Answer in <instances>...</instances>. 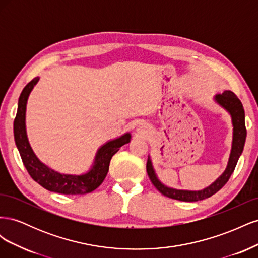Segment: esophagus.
<instances>
[{
  "instance_id": "esophagus-1",
  "label": "esophagus",
  "mask_w": 258,
  "mask_h": 258,
  "mask_svg": "<svg viewBox=\"0 0 258 258\" xmlns=\"http://www.w3.org/2000/svg\"><path fill=\"white\" fill-rule=\"evenodd\" d=\"M138 130L140 131V132H142V134H145V132H148L147 130V127L145 126V124L144 123H141V124H140V126H139V128H138Z\"/></svg>"
}]
</instances>
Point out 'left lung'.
<instances>
[{"label":"left lung","instance_id":"8db88e82","mask_svg":"<svg viewBox=\"0 0 258 258\" xmlns=\"http://www.w3.org/2000/svg\"><path fill=\"white\" fill-rule=\"evenodd\" d=\"M215 102L224 107L231 116V121L233 126V136H232V146L229 156L228 165L224 173L218 177L215 182H213L207 188L202 190H183V189H175L171 188L166 185H163L156 175L155 170L152 165V160L148 156L146 162V171L150 176L153 185L157 188L163 196L169 197L171 199H175L179 201L186 202H195L199 200L207 199L211 196H213L220 190L222 187L228 182L229 177L231 176L233 170H235L239 157L243 152V147L246 138V128H245V114L244 108L242 105L241 101L232 91L226 90L220 95L214 97Z\"/></svg>","mask_w":258,"mask_h":258}]
</instances>
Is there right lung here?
<instances>
[{
  "label": "right lung",
  "instance_id": "obj_1",
  "mask_svg": "<svg viewBox=\"0 0 258 258\" xmlns=\"http://www.w3.org/2000/svg\"><path fill=\"white\" fill-rule=\"evenodd\" d=\"M38 80H40L38 77H35L23 88L18 100L16 118L14 120V138L23 165L31 177L49 191L63 195H84L91 192L102 184L108 172L113 155L118 152L122 145L130 142L131 135L124 134L101 146L96 154L93 165L87 173L81 175L63 174L50 169L35 156L29 144L26 131L28 98Z\"/></svg>",
  "mask_w": 258,
  "mask_h": 258
}]
</instances>
